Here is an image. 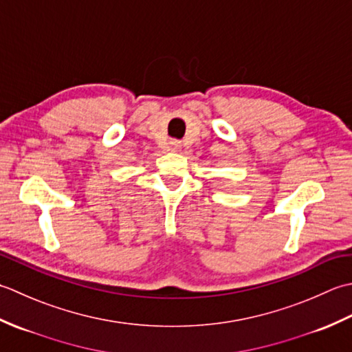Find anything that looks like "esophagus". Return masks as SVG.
Returning a JSON list of instances; mask_svg holds the SVG:
<instances>
[{"label": "esophagus", "mask_w": 352, "mask_h": 352, "mask_svg": "<svg viewBox=\"0 0 352 352\" xmlns=\"http://www.w3.org/2000/svg\"><path fill=\"white\" fill-rule=\"evenodd\" d=\"M181 148H182L181 141L173 140V141L168 142V150H171V152H179V150H181Z\"/></svg>", "instance_id": "obj_1"}]
</instances>
